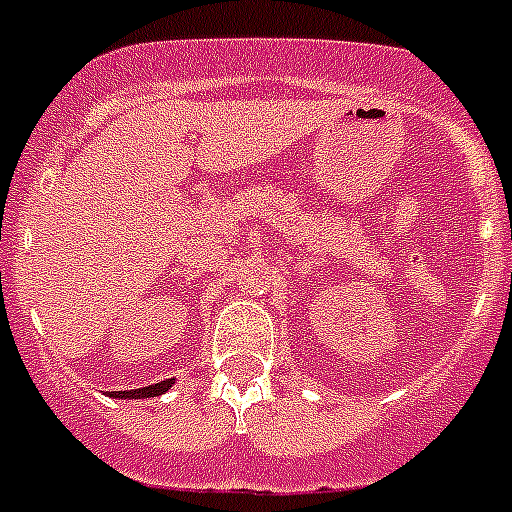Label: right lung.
Here are the masks:
<instances>
[{
  "mask_svg": "<svg viewBox=\"0 0 512 512\" xmlns=\"http://www.w3.org/2000/svg\"><path fill=\"white\" fill-rule=\"evenodd\" d=\"M174 379L159 381V384H148L141 386V389H131V391H108L113 399H151V396H161L171 389Z\"/></svg>",
  "mask_w": 512,
  "mask_h": 512,
  "instance_id": "right-lung-1",
  "label": "right lung"
}]
</instances>
